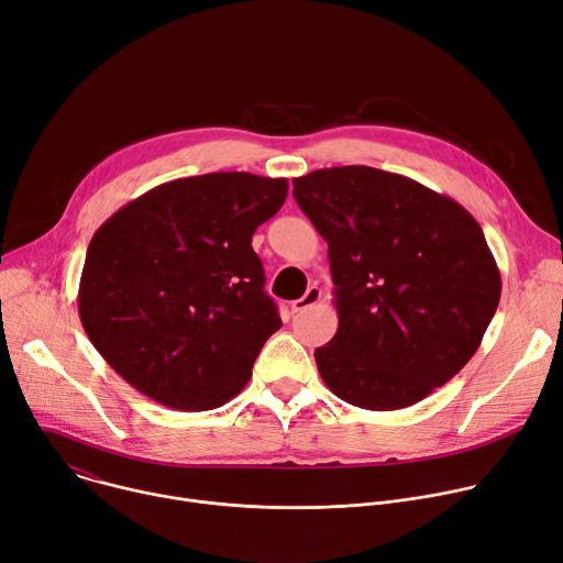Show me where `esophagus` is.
<instances>
[{
  "instance_id": "esophagus-1",
  "label": "esophagus",
  "mask_w": 563,
  "mask_h": 563,
  "mask_svg": "<svg viewBox=\"0 0 563 563\" xmlns=\"http://www.w3.org/2000/svg\"><path fill=\"white\" fill-rule=\"evenodd\" d=\"M320 299H322V290H320L318 286H311L299 299L290 301V309H292V313H301V311H307V309L316 307Z\"/></svg>"
}]
</instances>
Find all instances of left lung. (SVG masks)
<instances>
[{"mask_svg": "<svg viewBox=\"0 0 563 563\" xmlns=\"http://www.w3.org/2000/svg\"><path fill=\"white\" fill-rule=\"evenodd\" d=\"M292 196L329 245L338 331L316 350L329 390L365 410L408 408L478 352L500 273L453 198L372 166L320 168Z\"/></svg>", "mask_w": 563, "mask_h": 563, "instance_id": "obj_1", "label": "left lung"}]
</instances>
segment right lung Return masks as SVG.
<instances>
[{
	"mask_svg": "<svg viewBox=\"0 0 563 563\" xmlns=\"http://www.w3.org/2000/svg\"><path fill=\"white\" fill-rule=\"evenodd\" d=\"M286 178L205 173L114 211L90 241L78 316L106 363L176 410L236 397L282 327L254 230L282 209Z\"/></svg>",
	"mask_w": 563,
	"mask_h": 563,
	"instance_id": "right-lung-1",
	"label": "right lung"
}]
</instances>
